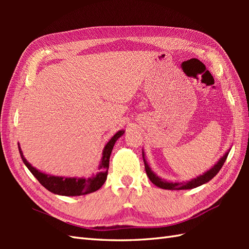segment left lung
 <instances>
[{"mask_svg": "<svg viewBox=\"0 0 249 249\" xmlns=\"http://www.w3.org/2000/svg\"><path fill=\"white\" fill-rule=\"evenodd\" d=\"M230 152V149L228 152L225 153V155L223 157H220V160L215 163V165L208 170L206 172H204L203 174H201V176L192 178L190 181L188 182H169L166 181V179H163L161 178H160L157 176V174L152 170L151 167L149 166V163H147L146 160H145V155H144V152L142 151V157H143V161H144V168H145V172L147 174V177H149L150 181L156 185L157 187L162 188V189H169V190H182V189H192V188H196L198 186H201V185H203L205 183H208L209 181H211L216 174L219 172V170L223 167V165L225 163L227 157H228V154Z\"/></svg>", "mask_w": 249, "mask_h": 249, "instance_id": "1", "label": "left lung"}]
</instances>
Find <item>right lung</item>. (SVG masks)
Wrapping results in <instances>:
<instances>
[{
  "mask_svg": "<svg viewBox=\"0 0 249 249\" xmlns=\"http://www.w3.org/2000/svg\"><path fill=\"white\" fill-rule=\"evenodd\" d=\"M125 130H119L118 133H116L112 138L107 142V144L105 145L103 150V156L98 166L99 172H97L96 174H93V176L89 178L56 177V176H51V174L41 172L39 170H37L36 168H34L28 160H25L19 143H18V149L24 165L28 167L31 173L33 174V176L37 178V181L43 185L46 189H48L49 192L53 193L55 195L67 196V197H70L71 196V197H73V196H82V195L94 193L103 186L108 176L109 160H110L111 152H112V149L116 140H118L120 137L123 136Z\"/></svg>",
  "mask_w": 249,
  "mask_h": 249,
  "instance_id": "1",
  "label": "right lung"
}]
</instances>
